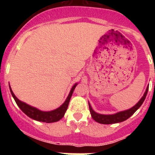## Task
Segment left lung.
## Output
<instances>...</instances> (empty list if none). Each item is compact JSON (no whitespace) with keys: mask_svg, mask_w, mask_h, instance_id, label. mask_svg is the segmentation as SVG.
Returning <instances> with one entry per match:
<instances>
[{"mask_svg":"<svg viewBox=\"0 0 155 155\" xmlns=\"http://www.w3.org/2000/svg\"><path fill=\"white\" fill-rule=\"evenodd\" d=\"M147 91H148V86H147V89H146V91L144 92L143 96L140 99L139 102H138L136 105H134V107L128 109V110L123 111V112H120V113H116V114L114 115H102L96 113L92 109H91V105L88 103L91 117H92V119L94 121H96L98 122V123H99V124H112L125 121L127 119L130 118V116H132L140 107V105L143 104V101L145 100V98L147 96Z\"/></svg>","mask_w":155,"mask_h":155,"instance_id":"left-lung-1","label":"left lung"}]
</instances>
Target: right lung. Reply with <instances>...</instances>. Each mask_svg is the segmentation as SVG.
Returning <instances> with one entry per match:
<instances>
[{
  "label": "right lung",
  "instance_id": "obj_1",
  "mask_svg": "<svg viewBox=\"0 0 155 155\" xmlns=\"http://www.w3.org/2000/svg\"><path fill=\"white\" fill-rule=\"evenodd\" d=\"M76 85L77 84H75L72 87V88L71 90V92H70L69 95H68V97L66 99L65 102L61 105V107H59L58 109H55V110L50 111V112H42V111L39 110V109H35V108L31 107V106L27 105L25 102H21L20 100H18L16 98V96L15 95L13 91H12L11 87L10 91L14 99H15V102L17 103V105H18V107L28 117L33 119L35 120H37V121L44 122V123H53V122L59 121L61 119H62L64 117V114H65V112L68 109L70 100H71V98L72 96V94H73L74 90Z\"/></svg>",
  "mask_w": 155,
  "mask_h": 155
}]
</instances>
